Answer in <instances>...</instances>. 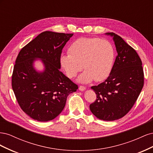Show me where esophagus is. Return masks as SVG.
Instances as JSON below:
<instances>
[{
    "label": "esophagus",
    "mask_w": 153,
    "mask_h": 153,
    "mask_svg": "<svg viewBox=\"0 0 153 153\" xmlns=\"http://www.w3.org/2000/svg\"><path fill=\"white\" fill-rule=\"evenodd\" d=\"M78 89H79V90L81 91H85L86 89V87H84V86L80 85V86H79V88H78Z\"/></svg>",
    "instance_id": "obj_1"
}]
</instances>
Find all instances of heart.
Listing matches in <instances>:
<instances>
[{"label": "heart", "mask_w": 153, "mask_h": 153, "mask_svg": "<svg viewBox=\"0 0 153 153\" xmlns=\"http://www.w3.org/2000/svg\"><path fill=\"white\" fill-rule=\"evenodd\" d=\"M69 54L60 57V64L70 78L76 76L83 68L85 70L78 81L87 84L94 80L101 82L108 76L115 59V50L110 41L96 38H80L68 48Z\"/></svg>", "instance_id": "obj_1"}]
</instances>
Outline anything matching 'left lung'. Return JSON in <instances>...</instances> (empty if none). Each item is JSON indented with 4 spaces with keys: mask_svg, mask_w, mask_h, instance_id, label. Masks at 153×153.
Wrapping results in <instances>:
<instances>
[{
    "mask_svg": "<svg viewBox=\"0 0 153 153\" xmlns=\"http://www.w3.org/2000/svg\"><path fill=\"white\" fill-rule=\"evenodd\" d=\"M117 55L110 75L102 83L91 87L97 96L90 105L91 112L103 121L121 119L133 107L143 86L141 59L136 51L114 32Z\"/></svg>",
    "mask_w": 153,
    "mask_h": 153,
    "instance_id": "1",
    "label": "left lung"
}]
</instances>
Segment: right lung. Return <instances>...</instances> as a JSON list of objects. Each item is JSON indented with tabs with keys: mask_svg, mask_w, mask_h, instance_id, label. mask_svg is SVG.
<instances>
[{
	"mask_svg": "<svg viewBox=\"0 0 153 153\" xmlns=\"http://www.w3.org/2000/svg\"><path fill=\"white\" fill-rule=\"evenodd\" d=\"M73 34L45 31L18 55L12 75V88L22 110L41 122L51 121L61 113L67 97L78 85L60 71L62 50ZM40 59L43 72L33 62Z\"/></svg>",
	"mask_w": 153,
	"mask_h": 153,
	"instance_id": "1",
	"label": "right lung"
}]
</instances>
